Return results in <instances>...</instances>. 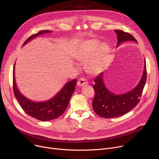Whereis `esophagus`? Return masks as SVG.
I'll return each instance as SVG.
<instances>
[{
    "mask_svg": "<svg viewBox=\"0 0 159 159\" xmlns=\"http://www.w3.org/2000/svg\"><path fill=\"white\" fill-rule=\"evenodd\" d=\"M88 84V82L86 81V80H85V79L84 78H80L79 79L78 82H77V85L78 86H86Z\"/></svg>",
    "mask_w": 159,
    "mask_h": 159,
    "instance_id": "obj_1",
    "label": "esophagus"
}]
</instances>
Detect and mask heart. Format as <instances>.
<instances>
[{"mask_svg":"<svg viewBox=\"0 0 159 159\" xmlns=\"http://www.w3.org/2000/svg\"><path fill=\"white\" fill-rule=\"evenodd\" d=\"M110 46L98 39H90L79 46L75 52V58L81 64L85 63L86 71L91 75H97L104 69Z\"/></svg>","mask_w":159,"mask_h":159,"instance_id":"b5f03b06","label":"heart"}]
</instances>
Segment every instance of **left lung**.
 Segmentation results:
<instances>
[{
  "label": "left lung",
  "instance_id": "obj_1",
  "mask_svg": "<svg viewBox=\"0 0 159 159\" xmlns=\"http://www.w3.org/2000/svg\"><path fill=\"white\" fill-rule=\"evenodd\" d=\"M117 35L116 48L127 41L137 43L136 39L128 33L115 30ZM144 70L139 84L131 90L122 94H115L107 88L104 82V73H101L95 79L93 86L95 97L92 103L95 112L100 116L106 119L119 117L128 113L140 101L146 82V66L144 59Z\"/></svg>",
  "mask_w": 159,
  "mask_h": 159
}]
</instances>
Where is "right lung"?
I'll return each mask as SVG.
<instances>
[{
    "label": "right lung",
    "mask_w": 159,
    "mask_h": 159,
    "mask_svg": "<svg viewBox=\"0 0 159 159\" xmlns=\"http://www.w3.org/2000/svg\"><path fill=\"white\" fill-rule=\"evenodd\" d=\"M52 32V31L49 30L41 31L29 37L25 41L23 46L39 35ZM15 63L13 71V92L22 110L32 117L41 121H49L59 117L68 106L70 98L75 89L77 79H73L67 82L52 98L45 101L35 102L23 95L18 89L15 82Z\"/></svg>",
    "instance_id": "right-lung-1"
}]
</instances>
